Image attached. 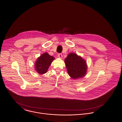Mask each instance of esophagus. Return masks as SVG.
I'll return each instance as SVG.
<instances>
[{"label": "esophagus", "instance_id": "1", "mask_svg": "<svg viewBox=\"0 0 122 122\" xmlns=\"http://www.w3.org/2000/svg\"><path fill=\"white\" fill-rule=\"evenodd\" d=\"M58 57L59 58H62V57H63V55H62V54H61V53H59V54H58Z\"/></svg>", "mask_w": 122, "mask_h": 122}]
</instances>
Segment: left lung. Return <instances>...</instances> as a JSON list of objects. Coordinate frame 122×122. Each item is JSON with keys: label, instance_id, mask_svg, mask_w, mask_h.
Here are the masks:
<instances>
[{"label": "left lung", "instance_id": "1", "mask_svg": "<svg viewBox=\"0 0 122 122\" xmlns=\"http://www.w3.org/2000/svg\"><path fill=\"white\" fill-rule=\"evenodd\" d=\"M68 74L73 79L83 78L87 72L86 62L76 53L71 52L64 60Z\"/></svg>", "mask_w": 122, "mask_h": 122}]
</instances>
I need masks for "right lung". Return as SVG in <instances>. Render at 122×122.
Segmentation results:
<instances>
[{"label": "right lung", "mask_w": 122, "mask_h": 122, "mask_svg": "<svg viewBox=\"0 0 122 122\" xmlns=\"http://www.w3.org/2000/svg\"><path fill=\"white\" fill-rule=\"evenodd\" d=\"M54 59L53 56L50 55L48 53H43L35 62V70L40 75L45 74Z\"/></svg>", "instance_id": "obj_1"}]
</instances>
